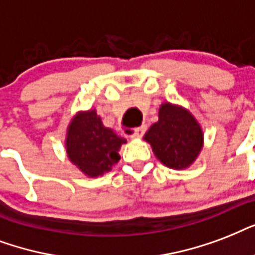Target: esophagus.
Here are the masks:
<instances>
[{
    "label": "esophagus",
    "mask_w": 255,
    "mask_h": 255,
    "mask_svg": "<svg viewBox=\"0 0 255 255\" xmlns=\"http://www.w3.org/2000/svg\"><path fill=\"white\" fill-rule=\"evenodd\" d=\"M146 131V126H142V128H138L133 131V133L130 134V138H133V139H138V138H141Z\"/></svg>",
    "instance_id": "34e87169"
}]
</instances>
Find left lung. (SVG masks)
Masks as SVG:
<instances>
[{
    "instance_id": "8db88e82",
    "label": "left lung",
    "mask_w": 255,
    "mask_h": 255,
    "mask_svg": "<svg viewBox=\"0 0 255 255\" xmlns=\"http://www.w3.org/2000/svg\"><path fill=\"white\" fill-rule=\"evenodd\" d=\"M143 139L165 166L186 169L202 150L203 133L189 110L165 102L159 108L158 121L150 126Z\"/></svg>"
}]
</instances>
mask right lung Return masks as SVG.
<instances>
[{"mask_svg":"<svg viewBox=\"0 0 255 255\" xmlns=\"http://www.w3.org/2000/svg\"><path fill=\"white\" fill-rule=\"evenodd\" d=\"M126 139L105 128L94 109L78 112L68 126L65 139L69 159L88 177L112 170L120 161V147Z\"/></svg>","mask_w":255,"mask_h":255,"instance_id":"add662e5","label":"right lung"}]
</instances>
